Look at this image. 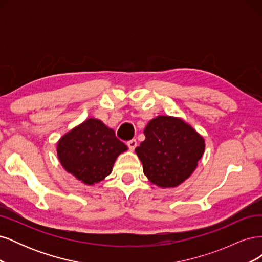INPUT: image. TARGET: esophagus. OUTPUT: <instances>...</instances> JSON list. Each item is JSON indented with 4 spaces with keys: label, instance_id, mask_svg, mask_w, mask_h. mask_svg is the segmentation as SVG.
<instances>
[{
    "label": "esophagus",
    "instance_id": "esophagus-1",
    "mask_svg": "<svg viewBox=\"0 0 262 262\" xmlns=\"http://www.w3.org/2000/svg\"><path fill=\"white\" fill-rule=\"evenodd\" d=\"M126 144H128V147L130 148V150H133L134 148H136L137 147V145H138V142H137V140H130V141H128V143H126Z\"/></svg>",
    "mask_w": 262,
    "mask_h": 262
}]
</instances>
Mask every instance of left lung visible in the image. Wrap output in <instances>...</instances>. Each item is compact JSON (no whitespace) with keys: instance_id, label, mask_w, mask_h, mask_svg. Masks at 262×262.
Masks as SVG:
<instances>
[{"instance_id":"8db88e82","label":"left lung","mask_w":262,"mask_h":262,"mask_svg":"<svg viewBox=\"0 0 262 262\" xmlns=\"http://www.w3.org/2000/svg\"><path fill=\"white\" fill-rule=\"evenodd\" d=\"M145 140L136 148L147 179L160 188H175L192 175L205 141L184 119L157 116L144 129Z\"/></svg>"}]
</instances>
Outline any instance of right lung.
Here are the masks:
<instances>
[{
	"label": "right lung",
	"instance_id": "1",
	"mask_svg": "<svg viewBox=\"0 0 262 262\" xmlns=\"http://www.w3.org/2000/svg\"><path fill=\"white\" fill-rule=\"evenodd\" d=\"M128 147L115 131L96 118H89L62 136L58 158L69 173L87 186L104 180L113 171L117 157Z\"/></svg>",
	"mask_w": 262,
	"mask_h": 262
}]
</instances>
